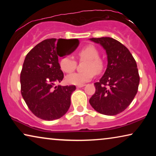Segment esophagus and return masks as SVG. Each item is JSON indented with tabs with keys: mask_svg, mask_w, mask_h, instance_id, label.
<instances>
[{
	"mask_svg": "<svg viewBox=\"0 0 156 156\" xmlns=\"http://www.w3.org/2000/svg\"><path fill=\"white\" fill-rule=\"evenodd\" d=\"M84 86H85L84 84H82V85H78V86H76V87H77V88H81V87H83Z\"/></svg>",
	"mask_w": 156,
	"mask_h": 156,
	"instance_id": "esophagus-1",
	"label": "esophagus"
}]
</instances>
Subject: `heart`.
Wrapping results in <instances>:
<instances>
[{
	"mask_svg": "<svg viewBox=\"0 0 156 156\" xmlns=\"http://www.w3.org/2000/svg\"><path fill=\"white\" fill-rule=\"evenodd\" d=\"M82 60H87L84 64V72H75L66 77L67 83L71 84L82 85L94 77L95 74H99L104 68L103 62L99 58V51L94 46L88 45L82 48L78 53ZM76 62L72 56L67 55L59 59V67L66 73H71L75 69Z\"/></svg>",
	"mask_w": 156,
	"mask_h": 156,
	"instance_id": "1",
	"label": "heart"
}]
</instances>
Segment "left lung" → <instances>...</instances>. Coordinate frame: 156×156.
<instances>
[{"instance_id": "left-lung-1", "label": "left lung", "mask_w": 156, "mask_h": 156, "mask_svg": "<svg viewBox=\"0 0 156 156\" xmlns=\"http://www.w3.org/2000/svg\"><path fill=\"white\" fill-rule=\"evenodd\" d=\"M90 40L105 49L108 65L99 82L94 83L96 91L89 103L100 114H119L130 105L138 91L140 76L136 62L126 47L114 38Z\"/></svg>"}]
</instances>
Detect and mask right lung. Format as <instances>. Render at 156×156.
Here are the masks:
<instances>
[{"label":"right lung","instance_id":"obj_1","mask_svg":"<svg viewBox=\"0 0 156 156\" xmlns=\"http://www.w3.org/2000/svg\"><path fill=\"white\" fill-rule=\"evenodd\" d=\"M74 44L76 48L77 39H47L34 47L25 57L20 72L21 94L29 109L38 118L58 119L69 109L70 97L76 87L55 84L64 78L58 57L65 55Z\"/></svg>","mask_w":156,"mask_h":156}]
</instances>
